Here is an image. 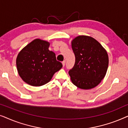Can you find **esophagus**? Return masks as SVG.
I'll return each instance as SVG.
<instances>
[{"mask_svg":"<svg viewBox=\"0 0 128 128\" xmlns=\"http://www.w3.org/2000/svg\"><path fill=\"white\" fill-rule=\"evenodd\" d=\"M62 64H63V66H64V65H65V63H66V61L64 60L63 61V62H62Z\"/></svg>","mask_w":128,"mask_h":128,"instance_id":"esophagus-1","label":"esophagus"}]
</instances>
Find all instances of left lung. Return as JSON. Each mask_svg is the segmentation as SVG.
Returning a JSON list of instances; mask_svg holds the SVG:
<instances>
[{
	"label": "left lung",
	"instance_id": "left-lung-1",
	"mask_svg": "<svg viewBox=\"0 0 128 128\" xmlns=\"http://www.w3.org/2000/svg\"><path fill=\"white\" fill-rule=\"evenodd\" d=\"M72 47L76 58L69 71L72 82L83 90L94 88L106 74L109 63L107 52L99 42L87 36L74 38Z\"/></svg>",
	"mask_w": 128,
	"mask_h": 128
}]
</instances>
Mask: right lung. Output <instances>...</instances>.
<instances>
[{
    "label": "right lung",
    "mask_w": 128,
    "mask_h": 128,
    "mask_svg": "<svg viewBox=\"0 0 128 128\" xmlns=\"http://www.w3.org/2000/svg\"><path fill=\"white\" fill-rule=\"evenodd\" d=\"M50 43L35 39L24 47L16 59L18 73L24 82L32 86L48 83L54 74L62 68L55 54L49 50Z\"/></svg>",
    "instance_id": "obj_1"
}]
</instances>
